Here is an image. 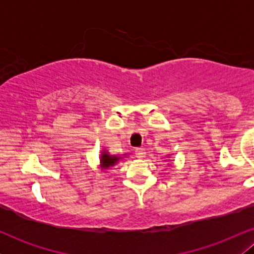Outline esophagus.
<instances>
[{"label":"esophagus","instance_id":"1","mask_svg":"<svg viewBox=\"0 0 254 254\" xmlns=\"http://www.w3.org/2000/svg\"><path fill=\"white\" fill-rule=\"evenodd\" d=\"M135 155H136V157H138V159H143V157L145 156V150L143 149V148H137V149L135 150Z\"/></svg>","mask_w":254,"mask_h":254}]
</instances>
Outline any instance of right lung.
<instances>
[{
  "instance_id": "obj_1",
  "label": "right lung",
  "mask_w": 254,
  "mask_h": 254,
  "mask_svg": "<svg viewBox=\"0 0 254 254\" xmlns=\"http://www.w3.org/2000/svg\"><path fill=\"white\" fill-rule=\"evenodd\" d=\"M123 157L117 156V155H111L107 150H101V155H100V168L103 171H107L110 168H112L113 166H116L118 164V161Z\"/></svg>"
}]
</instances>
